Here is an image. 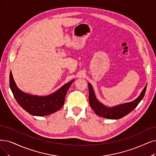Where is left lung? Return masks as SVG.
<instances>
[{
    "instance_id": "obj_1",
    "label": "left lung",
    "mask_w": 156,
    "mask_h": 156,
    "mask_svg": "<svg viewBox=\"0 0 156 156\" xmlns=\"http://www.w3.org/2000/svg\"><path fill=\"white\" fill-rule=\"evenodd\" d=\"M88 88L89 102L90 106L97 115L103 118H108V119H120V118L128 115L137 107V105L144 97L147 86L143 90L140 96L134 101L118 105L113 108L105 106L104 104L98 101L95 97L93 87L90 83H88Z\"/></svg>"
}]
</instances>
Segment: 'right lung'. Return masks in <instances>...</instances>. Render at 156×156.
<instances>
[{"mask_svg": "<svg viewBox=\"0 0 156 156\" xmlns=\"http://www.w3.org/2000/svg\"><path fill=\"white\" fill-rule=\"evenodd\" d=\"M74 81L68 83L52 94L40 97L23 93L16 86L12 73L9 74V86L16 101L29 114L43 116L51 115L59 110L65 103V95L70 85Z\"/></svg>", "mask_w": 156, "mask_h": 156, "instance_id": "1", "label": "right lung"}]
</instances>
